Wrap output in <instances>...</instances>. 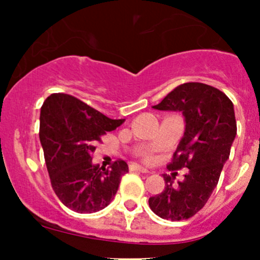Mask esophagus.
Wrapping results in <instances>:
<instances>
[{"label": "esophagus", "instance_id": "34e87169", "mask_svg": "<svg viewBox=\"0 0 260 260\" xmlns=\"http://www.w3.org/2000/svg\"><path fill=\"white\" fill-rule=\"evenodd\" d=\"M129 170H131V171L142 172V174H149L148 170L143 169V167H141V166H137V165H131V166H129Z\"/></svg>", "mask_w": 260, "mask_h": 260}]
</instances>
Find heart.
<instances>
[{
  "label": "heart",
  "instance_id": "1",
  "mask_svg": "<svg viewBox=\"0 0 260 260\" xmlns=\"http://www.w3.org/2000/svg\"><path fill=\"white\" fill-rule=\"evenodd\" d=\"M146 159H147V161H148V162H151V161H152V157H151V156H148V157H147Z\"/></svg>",
  "mask_w": 260,
  "mask_h": 260
}]
</instances>
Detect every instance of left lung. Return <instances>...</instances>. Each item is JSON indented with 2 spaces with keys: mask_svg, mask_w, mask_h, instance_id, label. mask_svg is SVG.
<instances>
[{
  "mask_svg": "<svg viewBox=\"0 0 260 260\" xmlns=\"http://www.w3.org/2000/svg\"><path fill=\"white\" fill-rule=\"evenodd\" d=\"M152 108L181 112L185 132L169 169L187 167L179 185L164 175L165 190L149 198L151 210L162 219L180 221L200 211L216 187L237 136L234 106L222 91L203 83H185Z\"/></svg>",
  "mask_w": 260,
  "mask_h": 260,
  "instance_id": "1",
  "label": "left lung"
}]
</instances>
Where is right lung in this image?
I'll return each instance as SVG.
<instances>
[{
    "label": "right lung",
    "instance_id": "add662e5",
    "mask_svg": "<svg viewBox=\"0 0 260 260\" xmlns=\"http://www.w3.org/2000/svg\"><path fill=\"white\" fill-rule=\"evenodd\" d=\"M124 119H111L68 94H51L40 112V142L52 190L67 208L91 214L107 208L128 172L124 161L111 169L93 164L95 143Z\"/></svg>",
    "mask_w": 260,
    "mask_h": 260
}]
</instances>
